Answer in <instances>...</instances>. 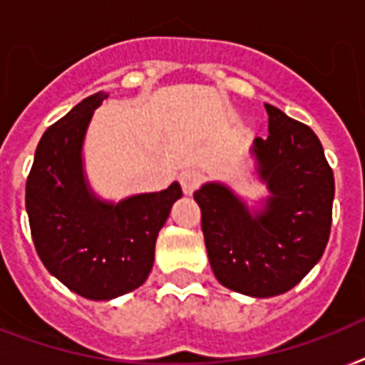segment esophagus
<instances>
[{"label":"esophagus","instance_id":"1","mask_svg":"<svg viewBox=\"0 0 365 365\" xmlns=\"http://www.w3.org/2000/svg\"><path fill=\"white\" fill-rule=\"evenodd\" d=\"M178 180H180L183 193L193 195V191H197L200 183H202V172L197 170V168H185V170L180 172Z\"/></svg>","mask_w":365,"mask_h":365}]
</instances>
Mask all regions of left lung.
Returning a JSON list of instances; mask_svg holds the SVG:
<instances>
[{"mask_svg": "<svg viewBox=\"0 0 365 365\" xmlns=\"http://www.w3.org/2000/svg\"><path fill=\"white\" fill-rule=\"evenodd\" d=\"M269 136L255 138L257 170L271 189L250 214L225 185L205 183L200 208L206 252L216 278L252 297H272L299 284L322 257L331 229L334 170L311 126L265 104Z\"/></svg>", "mask_w": 365, "mask_h": 365, "instance_id": "1", "label": "left lung"}]
</instances>
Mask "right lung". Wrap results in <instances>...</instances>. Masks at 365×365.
Segmentation results:
<instances>
[{"mask_svg": "<svg viewBox=\"0 0 365 365\" xmlns=\"http://www.w3.org/2000/svg\"><path fill=\"white\" fill-rule=\"evenodd\" d=\"M104 98L108 94H93L48 126L26 180V210L39 259L71 292L94 301L113 299L145 282L157 235L182 197L178 182L119 205H106L88 191L81 145Z\"/></svg>", "mask_w": 365, "mask_h": 365, "instance_id": "add662e5", "label": "right lung"}]
</instances>
